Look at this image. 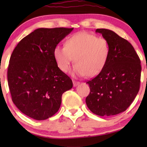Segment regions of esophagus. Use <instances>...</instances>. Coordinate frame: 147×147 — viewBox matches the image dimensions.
Masks as SVG:
<instances>
[{"label":"esophagus","mask_w":147,"mask_h":147,"mask_svg":"<svg viewBox=\"0 0 147 147\" xmlns=\"http://www.w3.org/2000/svg\"><path fill=\"white\" fill-rule=\"evenodd\" d=\"M73 84H74V87H75V86H77L78 85H79L80 82H77V81H75V80H73Z\"/></svg>","instance_id":"34e87169"}]
</instances>
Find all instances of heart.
Returning <instances> with one entry per match:
<instances>
[{
    "mask_svg": "<svg viewBox=\"0 0 147 147\" xmlns=\"http://www.w3.org/2000/svg\"><path fill=\"white\" fill-rule=\"evenodd\" d=\"M110 55V45L104 37H98L87 32H80L65 41V46L54 48L53 57L60 70L69 71L74 58V74L92 78L105 67Z\"/></svg>",
    "mask_w": 147,
    "mask_h": 147,
    "instance_id": "obj_1",
    "label": "heart"
}]
</instances>
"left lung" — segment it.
Listing matches in <instances>:
<instances>
[{
	"label": "left lung",
	"instance_id": "8db88e82",
	"mask_svg": "<svg viewBox=\"0 0 147 147\" xmlns=\"http://www.w3.org/2000/svg\"><path fill=\"white\" fill-rule=\"evenodd\" d=\"M110 45L105 67L90 81L86 102L90 111L100 116H113L129 107L140 89V60L132 45L114 31L97 29Z\"/></svg>",
	"mask_w": 147,
	"mask_h": 147
}]
</instances>
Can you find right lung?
<instances>
[{
  "label": "right lung",
  "instance_id": "1",
  "mask_svg": "<svg viewBox=\"0 0 147 147\" xmlns=\"http://www.w3.org/2000/svg\"><path fill=\"white\" fill-rule=\"evenodd\" d=\"M74 28H39L21 40L8 67L12 100L20 111L37 120H46L59 110L61 96L73 87L53 57L57 44Z\"/></svg>",
  "mask_w": 147,
  "mask_h": 147
}]
</instances>
